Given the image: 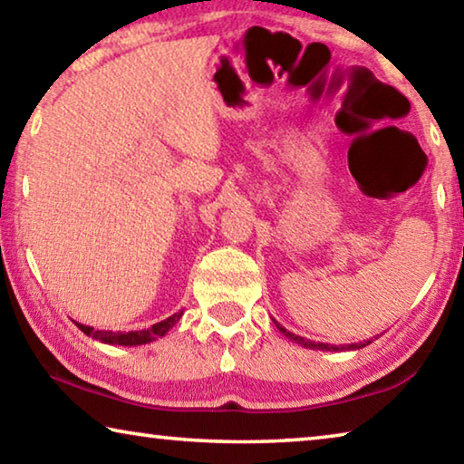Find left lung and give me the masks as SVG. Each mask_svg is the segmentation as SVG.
<instances>
[{
	"label": "left lung",
	"mask_w": 464,
	"mask_h": 464,
	"mask_svg": "<svg viewBox=\"0 0 464 464\" xmlns=\"http://www.w3.org/2000/svg\"><path fill=\"white\" fill-rule=\"evenodd\" d=\"M274 325H276V327H278V332L285 334V337H288L290 342L301 343L303 348H309V350H321V352H343V350H360V348H364V345L371 343V340H368V342H364V343H348V345H340V348H337V345H332V343L311 342V340H304V337L296 335V334H293V332H286V329L282 327V325L278 324V321H274Z\"/></svg>",
	"instance_id": "1"
}]
</instances>
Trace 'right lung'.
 <instances>
[{"mask_svg": "<svg viewBox=\"0 0 464 464\" xmlns=\"http://www.w3.org/2000/svg\"><path fill=\"white\" fill-rule=\"evenodd\" d=\"M184 311L174 313V315L160 321V324L151 325L149 329H139V332H106V329H93L90 325H83V324H77L75 325L82 329L85 335L93 337V340H98L102 343H110V345H143V343H151L155 340H160V337L166 335L171 327H174L179 317H182Z\"/></svg>", "mask_w": 464, "mask_h": 464, "instance_id": "1", "label": "right lung"}]
</instances>
